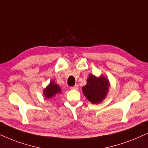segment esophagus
<instances>
[{
    "mask_svg": "<svg viewBox=\"0 0 148 148\" xmlns=\"http://www.w3.org/2000/svg\"><path fill=\"white\" fill-rule=\"evenodd\" d=\"M71 90H77L78 89V86L77 85H75V86H73V87H71Z\"/></svg>",
    "mask_w": 148,
    "mask_h": 148,
    "instance_id": "esophagus-1",
    "label": "esophagus"
}]
</instances>
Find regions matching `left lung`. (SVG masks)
<instances>
[{"label":"left lung","mask_w":148,"mask_h":148,"mask_svg":"<svg viewBox=\"0 0 148 148\" xmlns=\"http://www.w3.org/2000/svg\"><path fill=\"white\" fill-rule=\"evenodd\" d=\"M110 87V82L106 77L103 75L96 77L90 74L87 79V84L82 88V92L91 103L96 104L106 98Z\"/></svg>","instance_id":"left-lung-1"}]
</instances>
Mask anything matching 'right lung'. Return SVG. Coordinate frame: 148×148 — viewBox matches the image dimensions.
<instances>
[{"label":"right lung","mask_w":148,"mask_h":148,"mask_svg":"<svg viewBox=\"0 0 148 148\" xmlns=\"http://www.w3.org/2000/svg\"><path fill=\"white\" fill-rule=\"evenodd\" d=\"M61 88L54 81H51L50 84L44 89L43 94L46 98H52L56 97L58 94H61Z\"/></svg>","instance_id":"add662e5"}]
</instances>
